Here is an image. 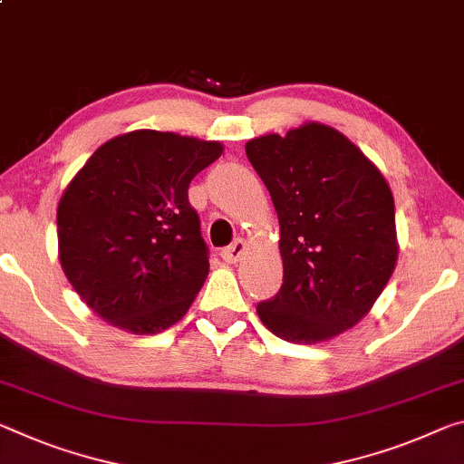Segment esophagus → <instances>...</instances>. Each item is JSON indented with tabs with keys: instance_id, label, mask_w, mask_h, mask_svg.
I'll return each mask as SVG.
<instances>
[{
	"instance_id": "esophagus-1",
	"label": "esophagus",
	"mask_w": 464,
	"mask_h": 464,
	"mask_svg": "<svg viewBox=\"0 0 464 464\" xmlns=\"http://www.w3.org/2000/svg\"><path fill=\"white\" fill-rule=\"evenodd\" d=\"M246 249H247V244L244 239H235L231 246H227L223 252H220V256H223L225 262L235 264V262L241 260V256L246 254Z\"/></svg>"
}]
</instances>
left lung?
Returning a JSON list of instances; mask_svg holds the SVG:
<instances>
[{"label": "left lung", "instance_id": "1", "mask_svg": "<svg viewBox=\"0 0 464 464\" xmlns=\"http://www.w3.org/2000/svg\"><path fill=\"white\" fill-rule=\"evenodd\" d=\"M281 223V291L260 301L272 334L314 344L355 326L392 276L394 198L378 167L334 128L305 123L246 144Z\"/></svg>", "mask_w": 464, "mask_h": 464}]
</instances>
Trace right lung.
Instances as JSON below:
<instances>
[{
	"label": "right lung",
	"instance_id": "obj_1",
	"mask_svg": "<svg viewBox=\"0 0 464 464\" xmlns=\"http://www.w3.org/2000/svg\"><path fill=\"white\" fill-rule=\"evenodd\" d=\"M218 142L138 130L101 146L57 206L60 262L91 310L157 334L183 318L208 275V246L188 188Z\"/></svg>",
	"mask_w": 464,
	"mask_h": 464
}]
</instances>
